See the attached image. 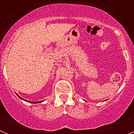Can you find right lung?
Listing matches in <instances>:
<instances>
[{
	"label": "right lung",
	"instance_id": "obj_1",
	"mask_svg": "<svg viewBox=\"0 0 134 134\" xmlns=\"http://www.w3.org/2000/svg\"><path fill=\"white\" fill-rule=\"evenodd\" d=\"M17 96H18V97L20 98V99H23V100H25V99H22V98H21V97H19V96L18 94H17ZM26 101H27V102H29V103H30V101H28V100H26ZM41 102H43V100H40V101H37V102H35V103H34V102H33V103L31 102V103H41Z\"/></svg>",
	"mask_w": 134,
	"mask_h": 134
}]
</instances>
